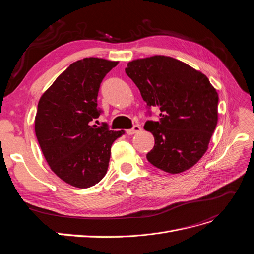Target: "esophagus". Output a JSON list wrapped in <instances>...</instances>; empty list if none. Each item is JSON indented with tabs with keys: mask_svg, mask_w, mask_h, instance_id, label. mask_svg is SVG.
<instances>
[{
	"mask_svg": "<svg viewBox=\"0 0 254 254\" xmlns=\"http://www.w3.org/2000/svg\"><path fill=\"white\" fill-rule=\"evenodd\" d=\"M141 130H142V128H141L139 125H134L133 128L128 129L126 132H127V134H129V135H132V134H135V133H137V132H140Z\"/></svg>",
	"mask_w": 254,
	"mask_h": 254,
	"instance_id": "esophagus-1",
	"label": "esophagus"
}]
</instances>
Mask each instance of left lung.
<instances>
[{"label":"left lung","mask_w":254,"mask_h":254,"mask_svg":"<svg viewBox=\"0 0 254 254\" xmlns=\"http://www.w3.org/2000/svg\"><path fill=\"white\" fill-rule=\"evenodd\" d=\"M148 107L160 109L159 122H146L155 137L146 155L170 174L194 166L209 147L218 121V93L200 71L173 57L156 55L130 61L125 68Z\"/></svg>","instance_id":"8db88e82"}]
</instances>
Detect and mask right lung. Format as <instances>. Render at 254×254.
<instances>
[{
  "label": "right lung",
  "instance_id": "add662e5",
  "mask_svg": "<svg viewBox=\"0 0 254 254\" xmlns=\"http://www.w3.org/2000/svg\"><path fill=\"white\" fill-rule=\"evenodd\" d=\"M119 61L89 57L61 73L38 103L35 132L51 170L75 188L88 189L108 170L113 142L125 133L92 125L101 111L97 95Z\"/></svg>",
  "mask_w": 254,
  "mask_h": 254
}]
</instances>
